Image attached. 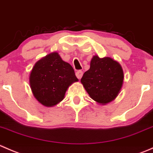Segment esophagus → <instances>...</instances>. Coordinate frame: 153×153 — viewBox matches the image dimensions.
I'll use <instances>...</instances> for the list:
<instances>
[{
    "label": "esophagus",
    "instance_id": "obj_1",
    "mask_svg": "<svg viewBox=\"0 0 153 153\" xmlns=\"http://www.w3.org/2000/svg\"><path fill=\"white\" fill-rule=\"evenodd\" d=\"M75 75H76L77 78H78V79H81V77H82L83 75V72L81 70H78L76 72V73H75Z\"/></svg>",
    "mask_w": 153,
    "mask_h": 153
}]
</instances>
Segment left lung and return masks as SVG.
<instances>
[{"instance_id":"8db88e82","label":"left lung","mask_w":153,"mask_h":153,"mask_svg":"<svg viewBox=\"0 0 153 153\" xmlns=\"http://www.w3.org/2000/svg\"><path fill=\"white\" fill-rule=\"evenodd\" d=\"M124 72L121 65L109 57L92 58L90 68L84 72L81 83L94 101L106 104L115 99L121 90Z\"/></svg>"}]
</instances>
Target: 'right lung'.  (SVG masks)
I'll return each instance as SVG.
<instances>
[{
    "label": "right lung",
    "instance_id": "obj_1",
    "mask_svg": "<svg viewBox=\"0 0 153 153\" xmlns=\"http://www.w3.org/2000/svg\"><path fill=\"white\" fill-rule=\"evenodd\" d=\"M73 68L53 52L38 61L34 66L29 84L35 98L46 106L62 101L69 85L78 81Z\"/></svg>",
    "mask_w": 153,
    "mask_h": 153
}]
</instances>
